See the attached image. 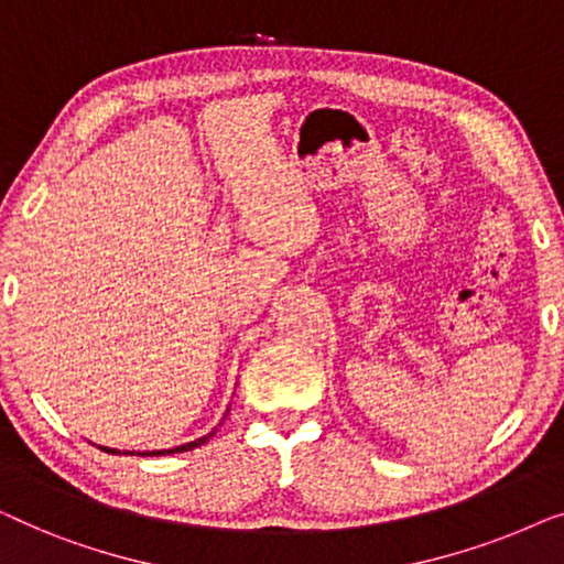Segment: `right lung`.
Masks as SVG:
<instances>
[{
	"mask_svg": "<svg viewBox=\"0 0 564 564\" xmlns=\"http://www.w3.org/2000/svg\"><path fill=\"white\" fill-rule=\"evenodd\" d=\"M214 434V432H212ZM212 434H206V437H202V440H196V442H188V444H181V447H173V449H158V452H138V455H173V452H186V449H194V447H199V444H204L206 440L212 437ZM107 452H112V455H117V449H107Z\"/></svg>",
	"mask_w": 564,
	"mask_h": 564,
	"instance_id": "1",
	"label": "right lung"
}]
</instances>
